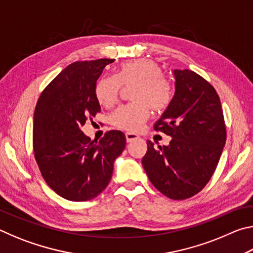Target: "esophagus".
<instances>
[{
  "label": "esophagus",
  "mask_w": 253,
  "mask_h": 253,
  "mask_svg": "<svg viewBox=\"0 0 253 253\" xmlns=\"http://www.w3.org/2000/svg\"><path fill=\"white\" fill-rule=\"evenodd\" d=\"M138 139V135L134 134V132H126V140L127 143H131L134 142V140Z\"/></svg>",
  "instance_id": "esophagus-1"
}]
</instances>
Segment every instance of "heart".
Here are the masks:
<instances>
[{
  "label": "heart",
  "instance_id": "heart-1",
  "mask_svg": "<svg viewBox=\"0 0 253 253\" xmlns=\"http://www.w3.org/2000/svg\"><path fill=\"white\" fill-rule=\"evenodd\" d=\"M124 87H131L134 104L123 106L111 116V124L119 129L137 131L153 110H163L172 100V89L163 78L162 67L151 59H135L123 62L116 76H105L97 81L95 96L105 108L116 104Z\"/></svg>",
  "mask_w": 253,
  "mask_h": 253
}]
</instances>
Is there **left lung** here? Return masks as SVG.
Here are the masks:
<instances>
[{
    "instance_id": "8db88e82",
    "label": "left lung",
    "mask_w": 253,
    "mask_h": 253,
    "mask_svg": "<svg viewBox=\"0 0 253 253\" xmlns=\"http://www.w3.org/2000/svg\"><path fill=\"white\" fill-rule=\"evenodd\" d=\"M175 93L154 128L172 137L169 146L147 140L142 160L149 181L172 200L198 194L215 170L225 145L221 101L194 71L174 70Z\"/></svg>"
}]
</instances>
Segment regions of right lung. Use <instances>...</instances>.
Returning a JSON list of instances; mask_svg holds the SVG:
<instances>
[{"mask_svg": "<svg viewBox=\"0 0 253 253\" xmlns=\"http://www.w3.org/2000/svg\"><path fill=\"white\" fill-rule=\"evenodd\" d=\"M114 59L77 61L42 91L33 117V151L46 184L61 198L84 202L99 195L126 146L123 131L110 130L95 142L81 130L100 111L97 80Z\"/></svg>", "mask_w": 253, "mask_h": 253, "instance_id": "right-lung-1", "label": "right lung"}]
</instances>
